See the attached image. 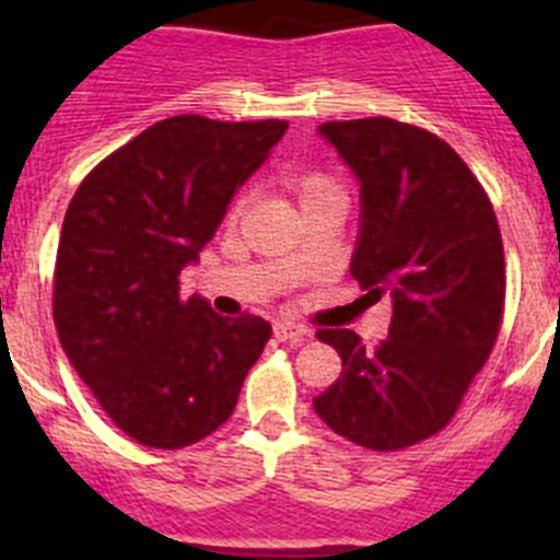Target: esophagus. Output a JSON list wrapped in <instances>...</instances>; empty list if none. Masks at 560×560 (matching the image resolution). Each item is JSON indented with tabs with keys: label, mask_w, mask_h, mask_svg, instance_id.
<instances>
[{
	"label": "esophagus",
	"mask_w": 560,
	"mask_h": 560,
	"mask_svg": "<svg viewBox=\"0 0 560 560\" xmlns=\"http://www.w3.org/2000/svg\"><path fill=\"white\" fill-rule=\"evenodd\" d=\"M273 336L279 338V341H290V343H295V347H301L303 341H308V336H312V332H308L303 325H292V322H276Z\"/></svg>",
	"instance_id": "1"
}]
</instances>
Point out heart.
<instances>
[{"mask_svg":"<svg viewBox=\"0 0 560 560\" xmlns=\"http://www.w3.org/2000/svg\"><path fill=\"white\" fill-rule=\"evenodd\" d=\"M290 186H292V189H295V195L301 197V202L314 200V197L327 195V191H338L336 180H332L330 175L316 173V171H306V173L292 175ZM241 208H244V197H238V200H235V206H233V211H230V217H233V219L238 217Z\"/></svg>","mask_w":560,"mask_h":560,"instance_id":"obj_1","label":"heart"}]
</instances>
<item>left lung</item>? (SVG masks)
Returning <instances> with one entry per match:
<instances>
[{"mask_svg":"<svg viewBox=\"0 0 560 560\" xmlns=\"http://www.w3.org/2000/svg\"><path fill=\"white\" fill-rule=\"evenodd\" d=\"M360 180L363 222L352 270L374 301L393 298L389 336L319 330L341 376L314 398L330 431L376 453L450 425L488 363L506 295L504 244L490 197L450 143L387 116L325 121Z\"/></svg>","mask_w":560,"mask_h":560,"instance_id":"obj_1","label":"left lung"}]
</instances>
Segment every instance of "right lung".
<instances>
[{"instance_id": "right-lung-1", "label": "right lung", "mask_w": 560, "mask_h": 560, "mask_svg": "<svg viewBox=\"0 0 560 560\" xmlns=\"http://www.w3.org/2000/svg\"><path fill=\"white\" fill-rule=\"evenodd\" d=\"M287 127L165 118L105 156L67 206L56 332L113 425L143 447H189L224 425L273 332L262 316L184 301L178 276Z\"/></svg>"}]
</instances>
